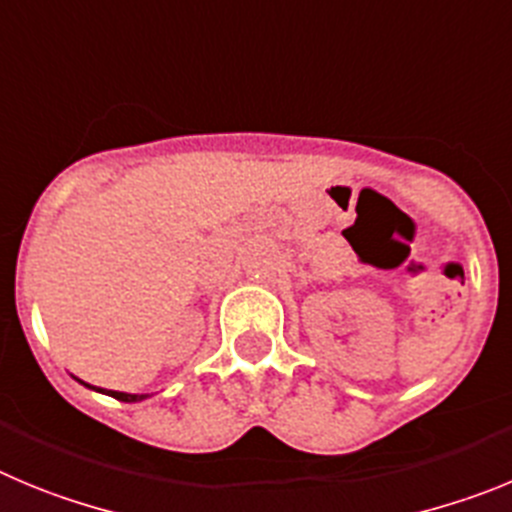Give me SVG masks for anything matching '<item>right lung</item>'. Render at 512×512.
Instances as JSON below:
<instances>
[{"label": "right lung", "instance_id": "obj_1", "mask_svg": "<svg viewBox=\"0 0 512 512\" xmlns=\"http://www.w3.org/2000/svg\"><path fill=\"white\" fill-rule=\"evenodd\" d=\"M76 380H78V377H76ZM78 382H81V385H86V388L96 390V393L112 395V398L122 400V403H140V400H145V398H147V395H140V393H119V390H104V388H94V385H89V382H84V380H78Z\"/></svg>", "mask_w": 512, "mask_h": 512}]
</instances>
